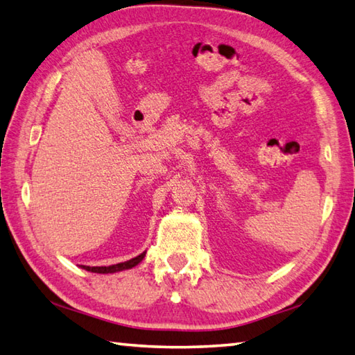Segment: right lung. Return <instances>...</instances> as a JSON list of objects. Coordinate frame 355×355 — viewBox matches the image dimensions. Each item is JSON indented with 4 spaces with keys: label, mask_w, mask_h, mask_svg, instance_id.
<instances>
[{
    "label": "right lung",
    "mask_w": 355,
    "mask_h": 355,
    "mask_svg": "<svg viewBox=\"0 0 355 355\" xmlns=\"http://www.w3.org/2000/svg\"><path fill=\"white\" fill-rule=\"evenodd\" d=\"M146 256V252H142V254L136 256L133 259L127 260V262H122V263H116V265H110V266H85L81 265V268L90 271V272H99V274H108V272H116V271H122V270H128V268H133L137 263L141 262V260Z\"/></svg>",
    "instance_id": "add662e5"
}]
</instances>
